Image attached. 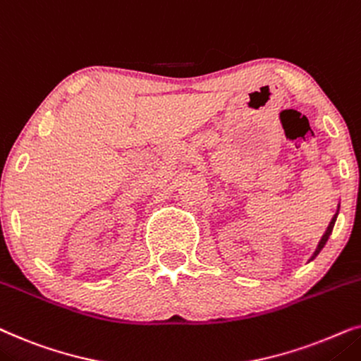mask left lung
Returning a JSON list of instances; mask_svg holds the SVG:
<instances>
[{"instance_id": "left-lung-1", "label": "left lung", "mask_w": 361, "mask_h": 361, "mask_svg": "<svg viewBox=\"0 0 361 361\" xmlns=\"http://www.w3.org/2000/svg\"><path fill=\"white\" fill-rule=\"evenodd\" d=\"M338 209H340V204H338ZM338 209H337V213H335V214H334V218H331V221H330V224H329V228H326V231H325V234H324V236H322V239H320V243H319V246H317V249H315V252H314V256H312V259H315L317 256H319V252L322 251V249H324V246H325V243H326V241H329V238H330L331 231H334L335 221H337V216H338Z\"/></svg>"}]
</instances>
